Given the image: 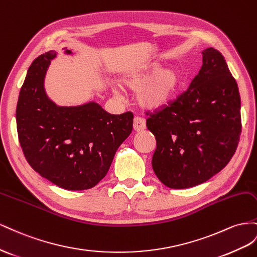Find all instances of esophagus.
Wrapping results in <instances>:
<instances>
[{
    "instance_id": "esophagus-1",
    "label": "esophagus",
    "mask_w": 257,
    "mask_h": 257,
    "mask_svg": "<svg viewBox=\"0 0 257 257\" xmlns=\"http://www.w3.org/2000/svg\"><path fill=\"white\" fill-rule=\"evenodd\" d=\"M146 128V123H145V119L141 118V117H135L134 119V129L136 131H142Z\"/></svg>"
}]
</instances>
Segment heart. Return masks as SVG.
<instances>
[{"label":"heart","instance_id":"b5f03b06","mask_svg":"<svg viewBox=\"0 0 257 257\" xmlns=\"http://www.w3.org/2000/svg\"><path fill=\"white\" fill-rule=\"evenodd\" d=\"M157 65L140 70L122 78V84L138 92V103L146 109H156L166 105L177 89L180 75L173 68L161 69ZM116 91V90H115Z\"/></svg>","mask_w":257,"mask_h":257}]
</instances>
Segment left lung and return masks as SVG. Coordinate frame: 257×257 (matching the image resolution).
<instances>
[{
  "instance_id": "obj_1",
  "label": "left lung",
  "mask_w": 257,
  "mask_h": 257,
  "mask_svg": "<svg viewBox=\"0 0 257 257\" xmlns=\"http://www.w3.org/2000/svg\"><path fill=\"white\" fill-rule=\"evenodd\" d=\"M240 107L238 85L223 55L204 49L188 89L146 119L156 138L152 166L159 181L170 188H188L221 171L237 150Z\"/></svg>"
}]
</instances>
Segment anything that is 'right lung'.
I'll return each instance as SVG.
<instances>
[{
    "label": "right lung",
    "instance_id": "1",
    "mask_svg": "<svg viewBox=\"0 0 257 257\" xmlns=\"http://www.w3.org/2000/svg\"><path fill=\"white\" fill-rule=\"evenodd\" d=\"M56 56L54 50L43 54L28 70L16 108L19 143L43 178L64 189H89L105 177L117 149L133 131L134 114L112 115L96 102L58 106L44 88Z\"/></svg>",
    "mask_w": 257,
    "mask_h": 257
}]
</instances>
